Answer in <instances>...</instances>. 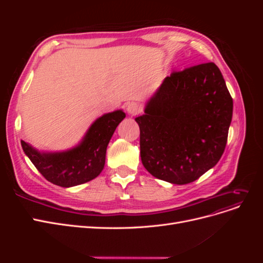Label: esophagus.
Segmentation results:
<instances>
[{"mask_svg":"<svg viewBox=\"0 0 263 263\" xmlns=\"http://www.w3.org/2000/svg\"><path fill=\"white\" fill-rule=\"evenodd\" d=\"M126 109H127V113L130 115H137L141 112V106L136 102H130L127 104Z\"/></svg>","mask_w":263,"mask_h":263,"instance_id":"obj_1","label":"esophagus"}]
</instances>
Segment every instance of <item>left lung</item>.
Listing matches in <instances>:
<instances>
[{
  "mask_svg": "<svg viewBox=\"0 0 263 263\" xmlns=\"http://www.w3.org/2000/svg\"><path fill=\"white\" fill-rule=\"evenodd\" d=\"M232 117L233 98L214 62L173 71L136 118L142 164L173 184L197 180L224 154Z\"/></svg>",
  "mask_w": 263,
  "mask_h": 263,
  "instance_id": "left-lung-1",
  "label": "left lung"
}]
</instances>
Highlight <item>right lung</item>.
<instances>
[{
	"mask_svg": "<svg viewBox=\"0 0 263 263\" xmlns=\"http://www.w3.org/2000/svg\"><path fill=\"white\" fill-rule=\"evenodd\" d=\"M125 116L123 110H115L98 118L81 144L65 153L42 154L24 140L21 144L24 153L47 181L62 187L79 185L102 172L108 142Z\"/></svg>",
	"mask_w": 263,
	"mask_h": 263,
	"instance_id": "1",
	"label": "right lung"
}]
</instances>
